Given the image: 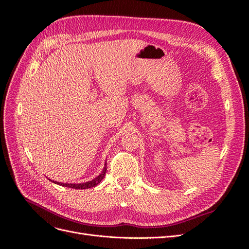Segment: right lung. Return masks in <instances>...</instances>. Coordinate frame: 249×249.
<instances>
[{
	"label": "right lung",
	"instance_id": "right-lung-1",
	"mask_svg": "<svg viewBox=\"0 0 249 249\" xmlns=\"http://www.w3.org/2000/svg\"><path fill=\"white\" fill-rule=\"evenodd\" d=\"M106 173H107V163L104 164L102 172L97 176V177L94 178L91 181H88L85 183H61V182H57V181H53L51 179L50 180L53 183L58 184V185H61V186L74 188V189H88V188H92V187H95L96 185H98V184L101 182V180L104 178V176H106Z\"/></svg>",
	"mask_w": 249,
	"mask_h": 249
}]
</instances>
